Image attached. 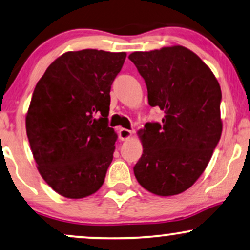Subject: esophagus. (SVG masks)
Here are the masks:
<instances>
[{"mask_svg": "<svg viewBox=\"0 0 250 250\" xmlns=\"http://www.w3.org/2000/svg\"><path fill=\"white\" fill-rule=\"evenodd\" d=\"M131 135H133V131H131V130H129V129L122 128V129H120V130H119V137L121 138L122 141H125V140H128V138L130 137Z\"/></svg>", "mask_w": 250, "mask_h": 250, "instance_id": "esophagus-1", "label": "esophagus"}]
</instances>
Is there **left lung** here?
Here are the masks:
<instances>
[{"label":"left lung","mask_w":250,"mask_h":250,"mask_svg":"<svg viewBox=\"0 0 250 250\" xmlns=\"http://www.w3.org/2000/svg\"><path fill=\"white\" fill-rule=\"evenodd\" d=\"M129 59L146 81L149 104L165 114L162 123H146L141 130L143 154L135 177L154 194H179L205 171L220 140V85L208 66L180 45L133 52Z\"/></svg>","instance_id":"8db88e82"}]
</instances>
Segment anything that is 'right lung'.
I'll use <instances>...</instances> for the list:
<instances>
[{"label":"right lung","mask_w":250,"mask_h":250,"mask_svg":"<svg viewBox=\"0 0 250 250\" xmlns=\"http://www.w3.org/2000/svg\"><path fill=\"white\" fill-rule=\"evenodd\" d=\"M125 52L70 51L45 71L25 117L37 169L57 193H95L113 161L117 135L108 127L110 86Z\"/></svg>","instance_id":"add662e5"}]
</instances>
